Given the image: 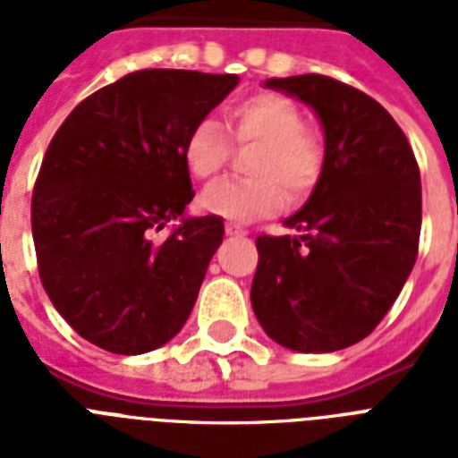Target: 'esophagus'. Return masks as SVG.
<instances>
[{"instance_id":"1","label":"esophagus","mask_w":458,"mask_h":458,"mask_svg":"<svg viewBox=\"0 0 458 458\" xmlns=\"http://www.w3.org/2000/svg\"><path fill=\"white\" fill-rule=\"evenodd\" d=\"M225 233H228V235H233V237H242V235H247V228H244V225H240V223H225Z\"/></svg>"}]
</instances>
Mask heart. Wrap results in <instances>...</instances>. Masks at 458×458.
Segmentation results:
<instances>
[{
  "label": "heart",
  "mask_w": 458,
  "mask_h": 458,
  "mask_svg": "<svg viewBox=\"0 0 458 458\" xmlns=\"http://www.w3.org/2000/svg\"><path fill=\"white\" fill-rule=\"evenodd\" d=\"M233 142L257 147L247 161L254 178L214 182L199 194L207 214L251 221L276 214L287 199L304 201L320 182L326 149L304 125V114L293 99L276 92H259L230 104L225 111ZM233 145L214 118H201L182 142V164L194 180H211L228 165Z\"/></svg>",
  "instance_id": "heart-1"
}]
</instances>
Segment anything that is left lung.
Instances as JSON below:
<instances>
[{
    "instance_id": "obj_1",
    "label": "left lung",
    "mask_w": 458,
    "mask_h": 458,
    "mask_svg": "<svg viewBox=\"0 0 458 458\" xmlns=\"http://www.w3.org/2000/svg\"><path fill=\"white\" fill-rule=\"evenodd\" d=\"M266 88L306 102L326 132V168L297 235H259L251 306L266 335L294 352L352 347L390 311L420 240V171L397 121L361 89L306 73Z\"/></svg>"
}]
</instances>
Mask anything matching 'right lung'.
Masks as SVG:
<instances>
[{"label":"right lung","instance_id":"right-lung-1","mask_svg":"<svg viewBox=\"0 0 458 458\" xmlns=\"http://www.w3.org/2000/svg\"><path fill=\"white\" fill-rule=\"evenodd\" d=\"M235 73L145 68L82 99L52 138L32 192L39 280L75 333L114 354H145L180 333L218 216L182 218L194 190L182 142L228 97Z\"/></svg>","mask_w":458,"mask_h":458}]
</instances>
